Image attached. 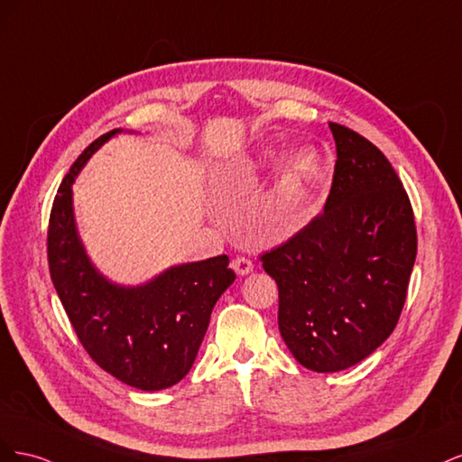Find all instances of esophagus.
I'll list each match as a JSON object with an SVG mask.
<instances>
[{
    "instance_id": "obj_1",
    "label": "esophagus",
    "mask_w": 462,
    "mask_h": 462,
    "mask_svg": "<svg viewBox=\"0 0 462 462\" xmlns=\"http://www.w3.org/2000/svg\"><path fill=\"white\" fill-rule=\"evenodd\" d=\"M231 268L235 270V273L236 275H248L250 272L254 270V263L250 262V260H246V258H235L233 262H231Z\"/></svg>"
}]
</instances>
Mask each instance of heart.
Here are the masks:
<instances>
[{"instance_id": "obj_1", "label": "heart", "mask_w": 462, "mask_h": 462, "mask_svg": "<svg viewBox=\"0 0 462 462\" xmlns=\"http://www.w3.org/2000/svg\"><path fill=\"white\" fill-rule=\"evenodd\" d=\"M270 153H265L268 158ZM324 171V160L321 153L312 148L304 146L299 148L282 162L275 180V197L279 202L292 204L309 194Z\"/></svg>"}]
</instances>
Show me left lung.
<instances>
[{
    "label": "left lung",
    "mask_w": 462,
    "mask_h": 462,
    "mask_svg": "<svg viewBox=\"0 0 462 462\" xmlns=\"http://www.w3.org/2000/svg\"><path fill=\"white\" fill-rule=\"evenodd\" d=\"M337 146L324 214L262 254L279 289V331L312 372L358 365L395 329L412 265L411 200L365 136L329 123Z\"/></svg>",
    "instance_id": "obj_1"
}]
</instances>
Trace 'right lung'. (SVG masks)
I'll use <instances>...</instances> for the list:
<instances>
[{
    "label": "right lung",
    "instance_id": "obj_1",
    "mask_svg": "<svg viewBox=\"0 0 462 462\" xmlns=\"http://www.w3.org/2000/svg\"><path fill=\"white\" fill-rule=\"evenodd\" d=\"M119 133L94 141L63 179L50 216V273L96 365L131 387L160 391L192 368L209 316L235 273L226 254L171 265L141 285L116 283L96 268L77 229L73 183L92 153Z\"/></svg>",
    "mask_w": 462,
    "mask_h": 462
}]
</instances>
